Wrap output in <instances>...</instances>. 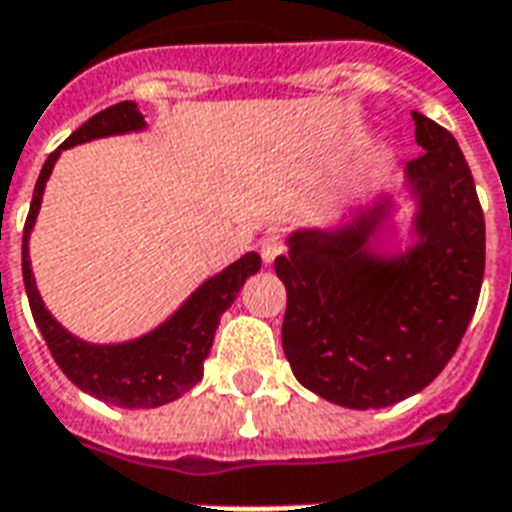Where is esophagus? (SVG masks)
Listing matches in <instances>:
<instances>
[{"instance_id":"34e87169","label":"esophagus","mask_w":512,"mask_h":512,"mask_svg":"<svg viewBox=\"0 0 512 512\" xmlns=\"http://www.w3.org/2000/svg\"><path fill=\"white\" fill-rule=\"evenodd\" d=\"M284 252V239L279 233H268L263 241H260V257H263V263H273L276 257Z\"/></svg>"}]
</instances>
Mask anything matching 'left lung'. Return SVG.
<instances>
[{
  "mask_svg": "<svg viewBox=\"0 0 512 512\" xmlns=\"http://www.w3.org/2000/svg\"><path fill=\"white\" fill-rule=\"evenodd\" d=\"M424 155L405 166L416 201L413 244L381 252L395 198L346 225L292 230L276 276L287 287L282 346L300 384L370 411L416 395L454 357L478 306L486 265L473 174L446 128L413 112Z\"/></svg>",
  "mask_w": 512,
  "mask_h": 512,
  "instance_id": "1",
  "label": "left lung"
}]
</instances>
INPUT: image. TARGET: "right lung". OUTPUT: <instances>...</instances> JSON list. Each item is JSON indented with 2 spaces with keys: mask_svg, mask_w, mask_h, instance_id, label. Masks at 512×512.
<instances>
[{
  "mask_svg": "<svg viewBox=\"0 0 512 512\" xmlns=\"http://www.w3.org/2000/svg\"><path fill=\"white\" fill-rule=\"evenodd\" d=\"M144 126L147 123L136 101H120L101 109L99 115H93L88 123L77 128L56 152H50L39 171L26 228H23V287L29 295L34 322L48 343L53 360L74 386L117 408H158L190 392L204 378V360L212 349L220 317L236 300L249 276L260 271V255L247 252L225 271L206 279L163 325L134 341L88 343L58 325L56 317L39 298L29 260V236L42 206L45 182L53 174L61 150L104 136L144 131Z\"/></svg>",
  "mask_w": 512,
  "mask_h": 512,
  "instance_id": "add662e5",
  "label": "right lung"
}]
</instances>
